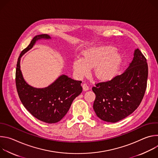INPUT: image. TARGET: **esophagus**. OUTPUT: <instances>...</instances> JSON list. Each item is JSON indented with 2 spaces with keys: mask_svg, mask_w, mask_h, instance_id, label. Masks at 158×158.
I'll return each mask as SVG.
<instances>
[{
  "mask_svg": "<svg viewBox=\"0 0 158 158\" xmlns=\"http://www.w3.org/2000/svg\"><path fill=\"white\" fill-rule=\"evenodd\" d=\"M82 88L84 89V91H87V90H89V87L86 83H84L82 84Z\"/></svg>",
  "mask_w": 158,
  "mask_h": 158,
  "instance_id": "esophagus-1",
  "label": "esophagus"
}]
</instances>
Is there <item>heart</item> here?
<instances>
[{
    "label": "heart",
    "instance_id": "heart-1",
    "mask_svg": "<svg viewBox=\"0 0 158 158\" xmlns=\"http://www.w3.org/2000/svg\"><path fill=\"white\" fill-rule=\"evenodd\" d=\"M123 57L117 53L114 47H102L90 50L83 58H76L73 62V69L77 76L87 75L92 67H96L94 74L100 80H110L115 77L121 68Z\"/></svg>",
    "mask_w": 158,
    "mask_h": 158
}]
</instances>
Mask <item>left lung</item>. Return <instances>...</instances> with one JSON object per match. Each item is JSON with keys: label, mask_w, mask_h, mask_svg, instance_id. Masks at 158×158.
<instances>
[{"label": "left lung", "mask_w": 158, "mask_h": 158, "mask_svg": "<svg viewBox=\"0 0 158 158\" xmlns=\"http://www.w3.org/2000/svg\"><path fill=\"white\" fill-rule=\"evenodd\" d=\"M148 76L146 59L137 49L122 74L93 87L96 94L93 109L97 116L104 121L116 123L132 114L143 99Z\"/></svg>", "instance_id": "8db88e82"}]
</instances>
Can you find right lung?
Masks as SVG:
<instances>
[{
    "label": "right lung",
    "instance_id": "1",
    "mask_svg": "<svg viewBox=\"0 0 158 158\" xmlns=\"http://www.w3.org/2000/svg\"><path fill=\"white\" fill-rule=\"evenodd\" d=\"M42 39H49L51 37L48 34L35 36L20 53L17 63L15 84L20 100L26 109L37 119L52 124L64 117L74 99L82 93V81L62 75L52 84L42 89L33 87L25 81L20 71V58L34 46L37 40Z\"/></svg>",
    "mask_w": 158,
    "mask_h": 158
}]
</instances>
